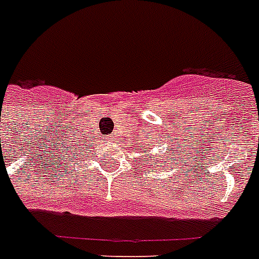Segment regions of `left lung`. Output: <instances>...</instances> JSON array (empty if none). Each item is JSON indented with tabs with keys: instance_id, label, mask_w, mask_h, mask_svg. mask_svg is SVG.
<instances>
[{
	"instance_id": "8db88e82",
	"label": "left lung",
	"mask_w": 259,
	"mask_h": 259,
	"mask_svg": "<svg viewBox=\"0 0 259 259\" xmlns=\"http://www.w3.org/2000/svg\"><path fill=\"white\" fill-rule=\"evenodd\" d=\"M144 153H146V152H144ZM145 157H146V156H145ZM149 158H152V157H150V156H149ZM170 160H172V158H170ZM157 162H160V158H158V160H157Z\"/></svg>"
}]
</instances>
